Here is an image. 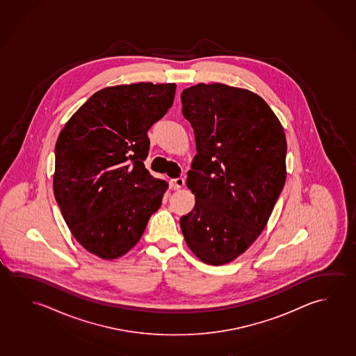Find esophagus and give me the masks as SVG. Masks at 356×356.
I'll return each mask as SVG.
<instances>
[{"label": "esophagus", "mask_w": 356, "mask_h": 356, "mask_svg": "<svg viewBox=\"0 0 356 356\" xmlns=\"http://www.w3.org/2000/svg\"><path fill=\"white\" fill-rule=\"evenodd\" d=\"M170 188L173 189H179L181 186H184V179L183 178H175V179H170Z\"/></svg>", "instance_id": "esophagus-1"}]
</instances>
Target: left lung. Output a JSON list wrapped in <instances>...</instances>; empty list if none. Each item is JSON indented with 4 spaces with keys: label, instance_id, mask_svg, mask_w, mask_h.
<instances>
[{
    "label": "left lung",
    "instance_id": "1",
    "mask_svg": "<svg viewBox=\"0 0 356 356\" xmlns=\"http://www.w3.org/2000/svg\"><path fill=\"white\" fill-rule=\"evenodd\" d=\"M181 100L197 145L186 178L195 205L181 216V232L199 260L225 265L267 225L286 181V135L267 102L246 89L202 83Z\"/></svg>",
    "mask_w": 356,
    "mask_h": 356
}]
</instances>
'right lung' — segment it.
Masks as SVG:
<instances>
[{
    "label": "right lung",
    "instance_id": "right-lung-1",
    "mask_svg": "<svg viewBox=\"0 0 356 356\" xmlns=\"http://www.w3.org/2000/svg\"><path fill=\"white\" fill-rule=\"evenodd\" d=\"M175 88L135 83L96 91L59 134L54 197L75 240L104 260L127 254L162 204L168 184L143 161L147 131L170 110Z\"/></svg>",
    "mask_w": 356,
    "mask_h": 356
}]
</instances>
